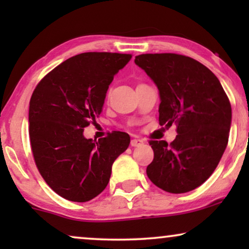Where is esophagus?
Wrapping results in <instances>:
<instances>
[{"instance_id": "esophagus-1", "label": "esophagus", "mask_w": 249, "mask_h": 249, "mask_svg": "<svg viewBox=\"0 0 249 249\" xmlns=\"http://www.w3.org/2000/svg\"><path fill=\"white\" fill-rule=\"evenodd\" d=\"M142 144H144V142H142V139H138V138L131 139V142H130V145L132 146V147H138V146H141Z\"/></svg>"}]
</instances>
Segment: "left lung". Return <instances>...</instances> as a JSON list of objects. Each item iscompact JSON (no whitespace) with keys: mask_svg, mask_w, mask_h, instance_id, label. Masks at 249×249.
Masks as SVG:
<instances>
[{"mask_svg":"<svg viewBox=\"0 0 249 249\" xmlns=\"http://www.w3.org/2000/svg\"><path fill=\"white\" fill-rule=\"evenodd\" d=\"M135 63L159 89V121L177 125L171 144L151 141L154 159L149 180L171 194L188 193L205 182L227 147L231 105L215 74L198 61L175 53L141 54Z\"/></svg>","mask_w":249,"mask_h":249,"instance_id":"left-lung-1","label":"left lung"}]
</instances>
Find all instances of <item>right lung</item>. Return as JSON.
<instances>
[{
  "label": "right lung",
  "instance_id": "1",
  "mask_svg": "<svg viewBox=\"0 0 249 249\" xmlns=\"http://www.w3.org/2000/svg\"><path fill=\"white\" fill-rule=\"evenodd\" d=\"M130 54L88 52L68 59L47 73L29 103L34 159L47 185L63 198L84 203L103 192L112 164L130 144L125 132L87 139L84 129L96 122L113 77Z\"/></svg>",
  "mask_w": 249,
  "mask_h": 249
}]
</instances>
